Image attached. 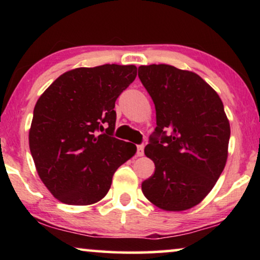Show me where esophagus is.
Segmentation results:
<instances>
[{
    "mask_svg": "<svg viewBox=\"0 0 260 260\" xmlns=\"http://www.w3.org/2000/svg\"><path fill=\"white\" fill-rule=\"evenodd\" d=\"M137 156H143L144 155V145L143 144H140L137 145V152H136Z\"/></svg>",
    "mask_w": 260,
    "mask_h": 260,
    "instance_id": "esophagus-1",
    "label": "esophagus"
}]
</instances>
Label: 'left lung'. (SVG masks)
Masks as SVG:
<instances>
[{"instance_id": "1", "label": "left lung", "mask_w": 260, "mask_h": 260, "mask_svg": "<svg viewBox=\"0 0 260 260\" xmlns=\"http://www.w3.org/2000/svg\"><path fill=\"white\" fill-rule=\"evenodd\" d=\"M156 109V129L144 149L155 163L142 183L151 204L189 209L204 200L225 168L230 123L218 93L197 73L170 65L138 67Z\"/></svg>"}]
</instances>
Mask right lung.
Here are the masks:
<instances>
[{
	"instance_id": "add662e5",
	"label": "right lung",
	"mask_w": 260,
	"mask_h": 260,
	"mask_svg": "<svg viewBox=\"0 0 260 260\" xmlns=\"http://www.w3.org/2000/svg\"><path fill=\"white\" fill-rule=\"evenodd\" d=\"M136 76L134 65L79 67L38 99L29 149L41 181L59 201L102 200L118 167L136 154V145L113 137L115 103Z\"/></svg>"
}]
</instances>
